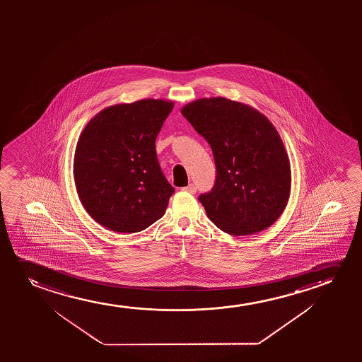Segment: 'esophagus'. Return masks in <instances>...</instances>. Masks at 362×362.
I'll use <instances>...</instances> for the list:
<instances>
[{
    "mask_svg": "<svg viewBox=\"0 0 362 362\" xmlns=\"http://www.w3.org/2000/svg\"><path fill=\"white\" fill-rule=\"evenodd\" d=\"M184 192H187V193L195 194L197 192V187L194 185V184H189L188 187H185L183 188Z\"/></svg>",
    "mask_w": 362,
    "mask_h": 362,
    "instance_id": "34e87169",
    "label": "esophagus"
}]
</instances>
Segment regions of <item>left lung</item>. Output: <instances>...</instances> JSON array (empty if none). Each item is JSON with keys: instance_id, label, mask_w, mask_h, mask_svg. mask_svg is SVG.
<instances>
[{"instance_id": "obj_1", "label": "left lung", "mask_w": 362, "mask_h": 362, "mask_svg": "<svg viewBox=\"0 0 362 362\" xmlns=\"http://www.w3.org/2000/svg\"><path fill=\"white\" fill-rule=\"evenodd\" d=\"M182 114L213 149L216 180L199 197L208 218L233 236L276 223L289 200L292 173L272 122L252 106L221 96L189 103Z\"/></svg>"}]
</instances>
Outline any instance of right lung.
<instances>
[{
  "mask_svg": "<svg viewBox=\"0 0 362 362\" xmlns=\"http://www.w3.org/2000/svg\"><path fill=\"white\" fill-rule=\"evenodd\" d=\"M173 101L144 99L95 115L75 148V188L90 216L115 233H139L163 216L174 188L156 153Z\"/></svg>",
  "mask_w": 362,
  "mask_h": 362,
  "instance_id": "obj_1",
  "label": "right lung"
}]
</instances>
